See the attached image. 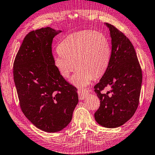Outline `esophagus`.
Segmentation results:
<instances>
[{
  "instance_id": "obj_1",
  "label": "esophagus",
  "mask_w": 155,
  "mask_h": 155,
  "mask_svg": "<svg viewBox=\"0 0 155 155\" xmlns=\"http://www.w3.org/2000/svg\"><path fill=\"white\" fill-rule=\"evenodd\" d=\"M77 92H78V97H79L80 100H83L84 98H85L86 95L89 94V91H88V90H87V89H78Z\"/></svg>"
}]
</instances>
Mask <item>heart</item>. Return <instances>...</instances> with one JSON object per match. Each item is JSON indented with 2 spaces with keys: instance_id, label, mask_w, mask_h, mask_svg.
I'll return each instance as SVG.
<instances>
[{
  "instance_id": "b5f03b06",
  "label": "heart",
  "mask_w": 155,
  "mask_h": 155,
  "mask_svg": "<svg viewBox=\"0 0 155 155\" xmlns=\"http://www.w3.org/2000/svg\"><path fill=\"white\" fill-rule=\"evenodd\" d=\"M53 64L61 77L68 78L78 67L71 82L77 87L89 85L108 68L111 49L108 38L98 31L83 30L71 34L58 46Z\"/></svg>"
}]
</instances>
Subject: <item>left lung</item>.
I'll use <instances>...</instances> for the list:
<instances>
[{
  "label": "left lung",
  "mask_w": 155,
  "mask_h": 155,
  "mask_svg": "<svg viewBox=\"0 0 155 155\" xmlns=\"http://www.w3.org/2000/svg\"><path fill=\"white\" fill-rule=\"evenodd\" d=\"M112 38L109 64L94 91L100 106L95 112L96 122L107 128L123 125L134 116L139 104L142 73L133 45L116 27L108 23ZM105 88L110 89L103 92Z\"/></svg>",
  "instance_id": "left-lung-1"
}]
</instances>
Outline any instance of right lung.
Returning <instances> with one entry per match:
<instances>
[{"label": "right lung", "instance_id": "add662e5", "mask_svg": "<svg viewBox=\"0 0 155 155\" xmlns=\"http://www.w3.org/2000/svg\"><path fill=\"white\" fill-rule=\"evenodd\" d=\"M61 32L50 27L25 36L13 63V78L25 116L42 131L57 132L71 121L78 102L77 89L53 64L51 45Z\"/></svg>", "mask_w": 155, "mask_h": 155}]
</instances>
